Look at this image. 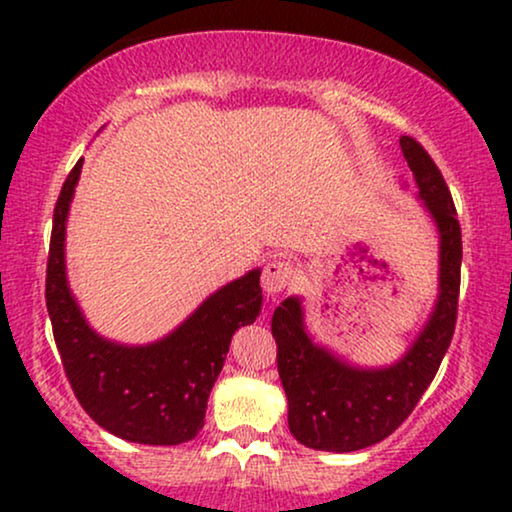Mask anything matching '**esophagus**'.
<instances>
[{"mask_svg": "<svg viewBox=\"0 0 512 512\" xmlns=\"http://www.w3.org/2000/svg\"><path fill=\"white\" fill-rule=\"evenodd\" d=\"M293 277H296V268L289 261H282V258H275L263 268L261 284L268 296H277L282 293L286 286H291Z\"/></svg>", "mask_w": 512, "mask_h": 512, "instance_id": "1", "label": "esophagus"}]
</instances>
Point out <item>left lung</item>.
Returning <instances> with one entry per match:
<instances>
[{"label": "left lung", "instance_id": "left-lung-1", "mask_svg": "<svg viewBox=\"0 0 512 512\" xmlns=\"http://www.w3.org/2000/svg\"><path fill=\"white\" fill-rule=\"evenodd\" d=\"M419 198L440 235V293L431 319L401 361L389 368H356L305 333L300 298L272 314L277 370L289 398V429L298 443L324 452H356L380 443L401 426L436 377L457 324L461 228L450 188L417 139L401 137Z\"/></svg>", "mask_w": 512, "mask_h": 512}]
</instances>
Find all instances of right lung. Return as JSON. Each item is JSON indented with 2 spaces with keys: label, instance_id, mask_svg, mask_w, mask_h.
Instances as JSON below:
<instances>
[{
  "label": "right lung",
  "instance_id": "add662e5",
  "mask_svg": "<svg viewBox=\"0 0 512 512\" xmlns=\"http://www.w3.org/2000/svg\"><path fill=\"white\" fill-rule=\"evenodd\" d=\"M83 158L55 202L46 265V307L62 368L81 408L102 429L142 445H179L198 436L207 398L230 338L261 312V270L212 293L177 331L144 347L104 340L86 324L67 286L65 223Z\"/></svg>",
  "mask_w": 512,
  "mask_h": 512
}]
</instances>
